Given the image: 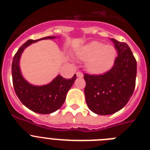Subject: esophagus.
Wrapping results in <instances>:
<instances>
[{
  "mask_svg": "<svg viewBox=\"0 0 150 150\" xmlns=\"http://www.w3.org/2000/svg\"><path fill=\"white\" fill-rule=\"evenodd\" d=\"M76 76H77V77L82 78L83 77V74L82 72H80V71H78V72H76Z\"/></svg>",
  "mask_w": 150,
  "mask_h": 150,
  "instance_id": "esophagus-1",
  "label": "esophagus"
}]
</instances>
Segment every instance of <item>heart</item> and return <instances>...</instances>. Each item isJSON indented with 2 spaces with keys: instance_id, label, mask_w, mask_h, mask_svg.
I'll list each match as a JSON object with an SVG mask.
<instances>
[{
  "instance_id": "heart-1",
  "label": "heart",
  "mask_w": 150,
  "mask_h": 150,
  "mask_svg": "<svg viewBox=\"0 0 150 150\" xmlns=\"http://www.w3.org/2000/svg\"><path fill=\"white\" fill-rule=\"evenodd\" d=\"M78 56L86 62V67L92 74H102L110 70L117 56V50L112 45L95 41L79 50Z\"/></svg>"
}]
</instances>
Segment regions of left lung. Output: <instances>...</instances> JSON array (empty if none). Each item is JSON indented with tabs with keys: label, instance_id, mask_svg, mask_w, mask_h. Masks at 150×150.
<instances>
[{
	"label": "left lung",
	"instance_id": "left-lung-1",
	"mask_svg": "<svg viewBox=\"0 0 150 150\" xmlns=\"http://www.w3.org/2000/svg\"><path fill=\"white\" fill-rule=\"evenodd\" d=\"M118 52L114 65L100 75L84 74L87 106L98 115H110L123 108L132 96L137 62L128 44L111 39Z\"/></svg>",
	"mask_w": 150,
	"mask_h": 150
}]
</instances>
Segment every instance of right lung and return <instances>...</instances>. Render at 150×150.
I'll return each instance as SVG.
<instances>
[{
    "label": "right lung",
    "instance_id": "1",
    "mask_svg": "<svg viewBox=\"0 0 150 150\" xmlns=\"http://www.w3.org/2000/svg\"><path fill=\"white\" fill-rule=\"evenodd\" d=\"M55 38L46 37L36 40H29L26 41L16 52L12 63L13 88L18 99L29 110L41 114H50L62 107L65 100L67 91L76 79V74L68 79L59 75L49 84L36 86L28 83L22 77L19 68V59L24 50L31 43L41 40Z\"/></svg>",
    "mask_w": 150,
    "mask_h": 150
}]
</instances>
